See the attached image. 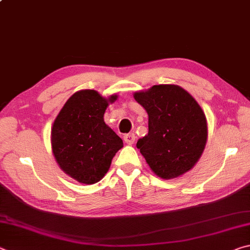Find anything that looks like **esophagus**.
I'll list each match as a JSON object with an SVG mask.
<instances>
[{"instance_id": "34e87169", "label": "esophagus", "mask_w": 250, "mask_h": 250, "mask_svg": "<svg viewBox=\"0 0 250 250\" xmlns=\"http://www.w3.org/2000/svg\"><path fill=\"white\" fill-rule=\"evenodd\" d=\"M124 140L125 143H128V145H132L135 140V135L133 133H125L124 135Z\"/></svg>"}]
</instances>
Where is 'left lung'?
Segmentation results:
<instances>
[{"label":"left lung","mask_w":250,"mask_h":250,"mask_svg":"<svg viewBox=\"0 0 250 250\" xmlns=\"http://www.w3.org/2000/svg\"><path fill=\"white\" fill-rule=\"evenodd\" d=\"M134 99L149 115V132L137 147L152 171L168 180L191 170L207 139L206 118L196 100L175 84L135 92Z\"/></svg>","instance_id":"left-lung-1"}]
</instances>
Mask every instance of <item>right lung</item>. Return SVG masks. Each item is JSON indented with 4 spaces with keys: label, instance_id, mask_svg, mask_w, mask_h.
<instances>
[{
    "label": "right lung",
    "instance_id": "1",
    "mask_svg": "<svg viewBox=\"0 0 250 250\" xmlns=\"http://www.w3.org/2000/svg\"><path fill=\"white\" fill-rule=\"evenodd\" d=\"M95 90H80L66 101L54 121L52 147L66 174L83 184H94L108 172L111 160L124 146L121 138L104 124L108 103Z\"/></svg>",
    "mask_w": 250,
    "mask_h": 250
}]
</instances>
